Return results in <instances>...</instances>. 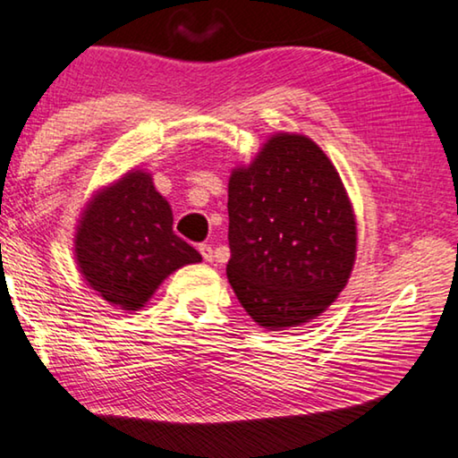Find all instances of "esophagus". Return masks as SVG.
I'll return each mask as SVG.
<instances>
[{"label": "esophagus", "instance_id": "34e87169", "mask_svg": "<svg viewBox=\"0 0 458 458\" xmlns=\"http://www.w3.org/2000/svg\"><path fill=\"white\" fill-rule=\"evenodd\" d=\"M199 251H200L202 259H205V261H213L215 253H213V247H211V245H207V243H200V245H199Z\"/></svg>", "mask_w": 458, "mask_h": 458}]
</instances>
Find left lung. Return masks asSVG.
<instances>
[{
	"label": "left lung",
	"instance_id": "left-lung-1",
	"mask_svg": "<svg viewBox=\"0 0 458 458\" xmlns=\"http://www.w3.org/2000/svg\"><path fill=\"white\" fill-rule=\"evenodd\" d=\"M227 278L245 312L286 331L335 302L355 264V215L312 140L278 133L229 178Z\"/></svg>",
	"mask_w": 458,
	"mask_h": 458
}]
</instances>
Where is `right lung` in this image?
<instances>
[{
	"mask_svg": "<svg viewBox=\"0 0 458 458\" xmlns=\"http://www.w3.org/2000/svg\"><path fill=\"white\" fill-rule=\"evenodd\" d=\"M74 256L89 286L122 310L141 309L164 278L202 259L172 231L170 205L138 170L89 202Z\"/></svg>",
	"mask_w": 458,
	"mask_h": 458,
	"instance_id": "right-lung-1",
	"label": "right lung"
}]
</instances>
